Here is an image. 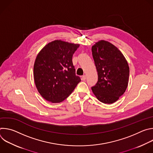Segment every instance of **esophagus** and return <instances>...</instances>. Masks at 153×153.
<instances>
[{
    "label": "esophagus",
    "mask_w": 153,
    "mask_h": 153,
    "mask_svg": "<svg viewBox=\"0 0 153 153\" xmlns=\"http://www.w3.org/2000/svg\"><path fill=\"white\" fill-rule=\"evenodd\" d=\"M86 76L85 75H83V76H82V80H86Z\"/></svg>",
    "instance_id": "obj_1"
}]
</instances>
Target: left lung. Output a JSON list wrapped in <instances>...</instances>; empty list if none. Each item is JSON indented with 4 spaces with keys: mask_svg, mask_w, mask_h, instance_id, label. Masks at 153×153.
<instances>
[{
    "mask_svg": "<svg viewBox=\"0 0 153 153\" xmlns=\"http://www.w3.org/2000/svg\"><path fill=\"white\" fill-rule=\"evenodd\" d=\"M91 50L98 74L97 83L91 87L93 93L100 102L113 103L128 86V62L116 47L105 40L96 42Z\"/></svg>",
    "mask_w": 153,
    "mask_h": 153,
    "instance_id": "1",
    "label": "left lung"
}]
</instances>
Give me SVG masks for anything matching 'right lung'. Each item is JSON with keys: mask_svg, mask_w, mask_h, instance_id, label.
<instances>
[{"mask_svg": "<svg viewBox=\"0 0 153 153\" xmlns=\"http://www.w3.org/2000/svg\"><path fill=\"white\" fill-rule=\"evenodd\" d=\"M79 44L56 40L50 42L37 54L34 79L40 94L52 103L67 99L81 81L76 75L72 57Z\"/></svg>", "mask_w": 153, "mask_h": 153, "instance_id": "add662e5", "label": "right lung"}]
</instances>
